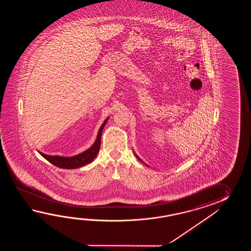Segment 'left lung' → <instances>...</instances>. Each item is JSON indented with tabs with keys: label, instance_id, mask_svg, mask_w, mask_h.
<instances>
[{
	"label": "left lung",
	"instance_id": "left-lung-1",
	"mask_svg": "<svg viewBox=\"0 0 251 251\" xmlns=\"http://www.w3.org/2000/svg\"><path fill=\"white\" fill-rule=\"evenodd\" d=\"M134 154H135V153H134ZM135 156H136V158H137V159H138L139 160H140V161H142V162H144V161H143V160H141V159H140V158H139L138 156H137V155L135 154ZM144 164H145V163H144ZM145 165H146V164H145Z\"/></svg>",
	"mask_w": 251,
	"mask_h": 251
}]
</instances>
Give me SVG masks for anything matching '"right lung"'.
Instances as JSON below:
<instances>
[{
    "label": "right lung",
    "instance_id": "obj_1",
    "mask_svg": "<svg viewBox=\"0 0 251 251\" xmlns=\"http://www.w3.org/2000/svg\"><path fill=\"white\" fill-rule=\"evenodd\" d=\"M107 120H108V118L103 122L100 128L95 143L92 144L89 149L86 150L85 151H83L81 153L72 156V157H63V156H58V155L52 156V155L44 154L41 151H38V152L49 162H51L53 165L56 166L58 168H62V169L72 170V169H77V168H80L82 166L86 165L95 159V157L100 151L102 131H103V128L107 123Z\"/></svg>",
    "mask_w": 251,
    "mask_h": 251
}]
</instances>
